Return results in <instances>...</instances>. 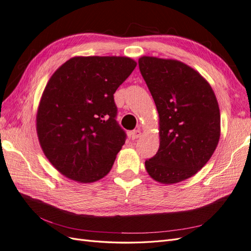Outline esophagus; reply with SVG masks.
<instances>
[{"instance_id":"34e87169","label":"esophagus","mask_w":251,"mask_h":251,"mask_svg":"<svg viewBox=\"0 0 251 251\" xmlns=\"http://www.w3.org/2000/svg\"><path fill=\"white\" fill-rule=\"evenodd\" d=\"M141 136V131L139 130V128H137V130H134L131 132V138L134 140V139H137L139 138Z\"/></svg>"}]
</instances>
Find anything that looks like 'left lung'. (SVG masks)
I'll list each match as a JSON object with an SVG mask.
<instances>
[{"mask_svg": "<svg viewBox=\"0 0 251 251\" xmlns=\"http://www.w3.org/2000/svg\"><path fill=\"white\" fill-rule=\"evenodd\" d=\"M138 64L159 114L160 146L146 169L157 182L178 183L198 173L218 146L217 98L208 81L179 60L142 56Z\"/></svg>", "mask_w": 251, "mask_h": 251, "instance_id": "left-lung-1", "label": "left lung"}]
</instances>
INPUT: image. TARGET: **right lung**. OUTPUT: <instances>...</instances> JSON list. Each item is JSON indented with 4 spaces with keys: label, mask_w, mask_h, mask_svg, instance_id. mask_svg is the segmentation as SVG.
<instances>
[{
    "label": "right lung",
    "mask_w": 251,
    "mask_h": 251,
    "mask_svg": "<svg viewBox=\"0 0 251 251\" xmlns=\"http://www.w3.org/2000/svg\"><path fill=\"white\" fill-rule=\"evenodd\" d=\"M126 56H75L52 74L36 114L45 156L80 183L103 178L126 142L114 93L136 67Z\"/></svg>",
    "instance_id": "right-lung-1"
}]
</instances>
